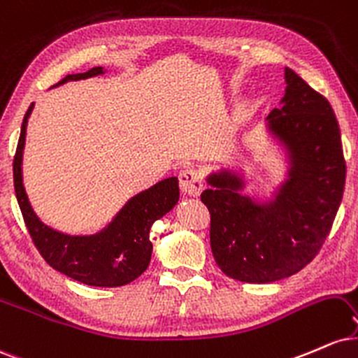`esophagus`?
Listing matches in <instances>:
<instances>
[{
    "label": "esophagus",
    "instance_id": "1",
    "mask_svg": "<svg viewBox=\"0 0 358 358\" xmlns=\"http://www.w3.org/2000/svg\"><path fill=\"white\" fill-rule=\"evenodd\" d=\"M179 182H180V189L186 196H199L201 191H203L204 184L203 179H201L199 172L192 167H187V169L180 171L179 174Z\"/></svg>",
    "mask_w": 358,
    "mask_h": 358
}]
</instances>
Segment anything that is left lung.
<instances>
[{
    "label": "left lung",
    "instance_id": "obj_1",
    "mask_svg": "<svg viewBox=\"0 0 358 358\" xmlns=\"http://www.w3.org/2000/svg\"><path fill=\"white\" fill-rule=\"evenodd\" d=\"M281 107L268 130L288 154V178L275 199L243 194L245 180L221 169L208 176L201 201L211 214V250L229 278L271 283L295 275L318 255L337 216L345 187L338 122L329 100L292 69H285Z\"/></svg>",
    "mask_w": 358,
    "mask_h": 358
}]
</instances>
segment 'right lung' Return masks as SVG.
Segmentation results:
<instances>
[{
	"label": "right lung",
	"instance_id": "1",
	"mask_svg": "<svg viewBox=\"0 0 358 358\" xmlns=\"http://www.w3.org/2000/svg\"><path fill=\"white\" fill-rule=\"evenodd\" d=\"M102 73V66H94L85 73L66 75L55 87L63 85L70 80L90 78ZM33 105L35 103L29 105L24 113L13 161L16 199L29 236L45 262L63 275L90 287H124L138 278L149 266L152 255V243L149 239L150 228L179 201V180L178 178L164 179L155 186L138 192L127 201L107 228L90 236H71L55 231L41 222L33 211L24 192L21 174L24 137Z\"/></svg>",
	"mask_w": 358,
	"mask_h": 358
}]
</instances>
